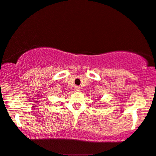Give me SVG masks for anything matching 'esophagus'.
Returning a JSON list of instances; mask_svg holds the SVG:
<instances>
[{"label":"esophagus","mask_w":156,"mask_h":156,"mask_svg":"<svg viewBox=\"0 0 156 156\" xmlns=\"http://www.w3.org/2000/svg\"><path fill=\"white\" fill-rule=\"evenodd\" d=\"M75 89H76V91H79L80 90V88L79 86H76V88H75Z\"/></svg>","instance_id":"esophagus-1"}]
</instances>
